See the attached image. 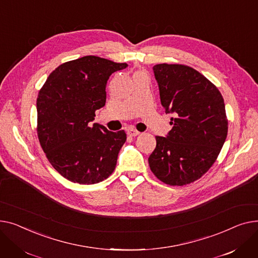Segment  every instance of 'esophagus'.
I'll return each instance as SVG.
<instances>
[{
    "mask_svg": "<svg viewBox=\"0 0 258 258\" xmlns=\"http://www.w3.org/2000/svg\"><path fill=\"white\" fill-rule=\"evenodd\" d=\"M127 134L130 136H138L140 134V131L135 130V129H128L127 130Z\"/></svg>",
    "mask_w": 258,
    "mask_h": 258,
    "instance_id": "1",
    "label": "esophagus"
}]
</instances>
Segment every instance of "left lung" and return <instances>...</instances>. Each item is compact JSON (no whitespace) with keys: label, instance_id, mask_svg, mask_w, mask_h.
Listing matches in <instances>:
<instances>
[{"label":"left lung","instance_id":"1","mask_svg":"<svg viewBox=\"0 0 258 258\" xmlns=\"http://www.w3.org/2000/svg\"><path fill=\"white\" fill-rule=\"evenodd\" d=\"M153 71L161 105L174 117L166 138L156 136L150 169L165 184H189L215 163L227 138L224 99L215 84L190 67L160 63Z\"/></svg>","mask_w":258,"mask_h":258}]
</instances>
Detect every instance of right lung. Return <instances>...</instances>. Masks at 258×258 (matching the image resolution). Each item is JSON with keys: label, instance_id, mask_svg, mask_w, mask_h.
Here are the masks:
<instances>
[{"label": "right lung", "instance_id": "add662e5", "mask_svg": "<svg viewBox=\"0 0 258 258\" xmlns=\"http://www.w3.org/2000/svg\"><path fill=\"white\" fill-rule=\"evenodd\" d=\"M128 67L98 56H84L56 68L40 88L37 135L53 168L72 182L95 184L115 169L126 142L124 130L90 125L106 102L110 75Z\"/></svg>", "mask_w": 258, "mask_h": 258}]
</instances>
